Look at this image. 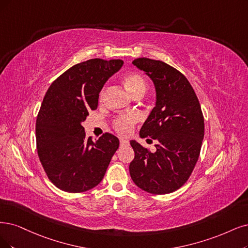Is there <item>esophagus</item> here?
<instances>
[{"instance_id": "obj_1", "label": "esophagus", "mask_w": 248, "mask_h": 248, "mask_svg": "<svg viewBox=\"0 0 248 248\" xmlns=\"http://www.w3.org/2000/svg\"><path fill=\"white\" fill-rule=\"evenodd\" d=\"M127 144H129V141L124 140V139H121V146H125Z\"/></svg>"}]
</instances>
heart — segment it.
Wrapping results in <instances>:
<instances>
[{
  "label": "heart",
  "mask_w": 248,
  "mask_h": 248,
  "mask_svg": "<svg viewBox=\"0 0 248 248\" xmlns=\"http://www.w3.org/2000/svg\"><path fill=\"white\" fill-rule=\"evenodd\" d=\"M123 82L127 92H129L133 97L137 94L143 95L145 93L146 88H147V84H146L145 78L138 72H132L124 76L123 78ZM105 93V89L100 92V100L104 99ZM137 122H138V117L134 114L121 115L114 119L113 126L117 133L122 135H127L132 132L133 126L135 124H137Z\"/></svg>",
  "instance_id": "obj_1"
}]
</instances>
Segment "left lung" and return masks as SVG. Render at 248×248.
<instances>
[{
	"mask_svg": "<svg viewBox=\"0 0 248 248\" xmlns=\"http://www.w3.org/2000/svg\"><path fill=\"white\" fill-rule=\"evenodd\" d=\"M133 64L153 81L156 102L140 130L141 138L156 140L150 152L135 140L130 163L135 184L151 194H168L185 184L198 160L204 137V118L186 77L159 60L137 58Z\"/></svg>",
	"mask_w": 248,
	"mask_h": 248,
	"instance_id": "obj_1",
	"label": "left lung"
}]
</instances>
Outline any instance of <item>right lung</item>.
Instances as JSON below:
<instances>
[{
  "mask_svg": "<svg viewBox=\"0 0 248 248\" xmlns=\"http://www.w3.org/2000/svg\"><path fill=\"white\" fill-rule=\"evenodd\" d=\"M121 59H90L76 64L55 79L46 93L35 123L36 149L53 184L80 193L102 181L119 140L105 133L95 142L82 123L98 107L107 79L122 68Z\"/></svg>",
  "mask_w": 248,
  "mask_h": 248,
  "instance_id": "add662e5",
  "label": "right lung"
}]
</instances>
